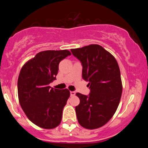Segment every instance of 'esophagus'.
Masks as SVG:
<instances>
[{"label":"esophagus","instance_id":"34e87169","mask_svg":"<svg viewBox=\"0 0 148 148\" xmlns=\"http://www.w3.org/2000/svg\"><path fill=\"white\" fill-rule=\"evenodd\" d=\"M70 95L71 96H74L76 95V92L74 91H70Z\"/></svg>","mask_w":148,"mask_h":148}]
</instances>
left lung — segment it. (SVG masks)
Segmentation results:
<instances>
[{
    "label": "left lung",
    "mask_w": 148,
    "mask_h": 148,
    "mask_svg": "<svg viewBox=\"0 0 148 148\" xmlns=\"http://www.w3.org/2000/svg\"><path fill=\"white\" fill-rule=\"evenodd\" d=\"M82 64V77L88 81V95L76 93L80 99L75 107L78 122L83 127H102L114 115L121 98L122 86L118 62L109 52L98 45L71 49Z\"/></svg>",
    "instance_id": "obj_1"
}]
</instances>
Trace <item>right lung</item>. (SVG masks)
I'll return each instance as SVG.
<instances>
[{
    "mask_svg": "<svg viewBox=\"0 0 148 148\" xmlns=\"http://www.w3.org/2000/svg\"><path fill=\"white\" fill-rule=\"evenodd\" d=\"M70 55L68 50L41 51L20 71L18 101L28 118L37 126L53 129L60 125L70 92L67 89H53L49 84L56 79L60 61Z\"/></svg>",
    "mask_w": 148,
    "mask_h": 148,
    "instance_id": "right-lung-1",
    "label": "right lung"
}]
</instances>
